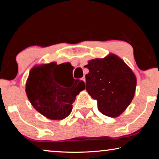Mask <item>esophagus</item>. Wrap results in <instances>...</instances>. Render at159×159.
Wrapping results in <instances>:
<instances>
[{
    "mask_svg": "<svg viewBox=\"0 0 159 159\" xmlns=\"http://www.w3.org/2000/svg\"><path fill=\"white\" fill-rule=\"evenodd\" d=\"M82 81H83L84 82H85V77H82Z\"/></svg>",
    "mask_w": 159,
    "mask_h": 159,
    "instance_id": "esophagus-1",
    "label": "esophagus"
}]
</instances>
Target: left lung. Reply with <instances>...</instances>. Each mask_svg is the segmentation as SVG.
Instances as JSON below:
<instances>
[{
  "label": "left lung",
  "mask_w": 159,
  "mask_h": 159,
  "mask_svg": "<svg viewBox=\"0 0 159 159\" xmlns=\"http://www.w3.org/2000/svg\"><path fill=\"white\" fill-rule=\"evenodd\" d=\"M85 75L86 90L97 100L100 112L117 117L125 111L133 99L137 79L125 61L111 53L103 58L88 61Z\"/></svg>",
  "instance_id": "obj_1"
}]
</instances>
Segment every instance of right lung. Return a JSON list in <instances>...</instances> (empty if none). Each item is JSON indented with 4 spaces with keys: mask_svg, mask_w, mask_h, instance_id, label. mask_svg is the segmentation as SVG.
Instances as JSON below:
<instances>
[{
    "mask_svg": "<svg viewBox=\"0 0 159 159\" xmlns=\"http://www.w3.org/2000/svg\"><path fill=\"white\" fill-rule=\"evenodd\" d=\"M73 80L71 83L56 62L38 65L30 70L26 93L39 113L51 120H61L70 114L76 96L85 88L82 80Z\"/></svg>",
    "mask_w": 159,
    "mask_h": 159,
    "instance_id": "1",
    "label": "right lung"
}]
</instances>
